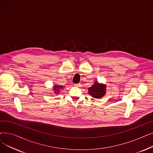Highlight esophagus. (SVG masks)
<instances>
[{"instance_id": "1", "label": "esophagus", "mask_w": 153, "mask_h": 153, "mask_svg": "<svg viewBox=\"0 0 153 153\" xmlns=\"http://www.w3.org/2000/svg\"><path fill=\"white\" fill-rule=\"evenodd\" d=\"M74 86L80 87V86H81V84H74Z\"/></svg>"}]
</instances>
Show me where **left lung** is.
Masks as SVG:
<instances>
[{
  "label": "left lung",
  "mask_w": 153,
  "mask_h": 153,
  "mask_svg": "<svg viewBox=\"0 0 153 153\" xmlns=\"http://www.w3.org/2000/svg\"><path fill=\"white\" fill-rule=\"evenodd\" d=\"M106 85L99 84L98 81H95L94 84L92 85L89 89V94L92 97L96 99H100L106 94Z\"/></svg>",
  "instance_id": "1"
}]
</instances>
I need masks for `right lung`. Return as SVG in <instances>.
<instances>
[{
    "label": "right lung",
    "mask_w": 153,
    "mask_h": 153,
    "mask_svg": "<svg viewBox=\"0 0 153 153\" xmlns=\"http://www.w3.org/2000/svg\"><path fill=\"white\" fill-rule=\"evenodd\" d=\"M63 86L62 85H54V91L56 94H58L59 93V91L62 89Z\"/></svg>",
    "instance_id": "right-lung-1"
}]
</instances>
